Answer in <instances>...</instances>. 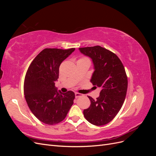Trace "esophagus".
I'll use <instances>...</instances> for the list:
<instances>
[{"label":"esophagus","mask_w":156,"mask_h":156,"mask_svg":"<svg viewBox=\"0 0 156 156\" xmlns=\"http://www.w3.org/2000/svg\"><path fill=\"white\" fill-rule=\"evenodd\" d=\"M75 98H79V97H81V96H83V94H79V93H77V92H76L75 94Z\"/></svg>","instance_id":"34e87169"}]
</instances>
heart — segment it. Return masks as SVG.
Masks as SVG:
<instances>
[{
	"label": "heart",
	"instance_id": "1",
	"mask_svg": "<svg viewBox=\"0 0 156 156\" xmlns=\"http://www.w3.org/2000/svg\"><path fill=\"white\" fill-rule=\"evenodd\" d=\"M79 60H88V59L87 58H86V57H82L81 59H79Z\"/></svg>",
	"mask_w": 156,
	"mask_h": 156
}]
</instances>
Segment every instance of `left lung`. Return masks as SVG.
I'll use <instances>...</instances> for the list:
<instances>
[{"label": "left lung", "instance_id": "obj_1", "mask_svg": "<svg viewBox=\"0 0 156 156\" xmlns=\"http://www.w3.org/2000/svg\"><path fill=\"white\" fill-rule=\"evenodd\" d=\"M79 51L92 58L95 70L90 82L101 88L96 100L88 96L91 103L83 111L84 118L93 125L107 124L116 116L125 100L127 89L125 68L116 55L100 45L81 48Z\"/></svg>", "mask_w": 156, "mask_h": 156}]
</instances>
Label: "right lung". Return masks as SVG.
Returning <instances> with one entry per match:
<instances>
[{"label":"right lung","mask_w":156,"mask_h":156,"mask_svg":"<svg viewBox=\"0 0 156 156\" xmlns=\"http://www.w3.org/2000/svg\"><path fill=\"white\" fill-rule=\"evenodd\" d=\"M75 48H46L32 60L25 77L24 94L34 115L48 125L62 122L73 104L75 94L58 92L55 87L59 67Z\"/></svg>","instance_id":"obj_1"}]
</instances>
